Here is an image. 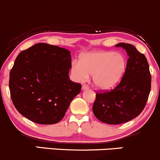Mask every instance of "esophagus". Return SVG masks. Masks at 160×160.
<instances>
[{"mask_svg":"<svg viewBox=\"0 0 160 160\" xmlns=\"http://www.w3.org/2000/svg\"><path fill=\"white\" fill-rule=\"evenodd\" d=\"M88 89H89V87H88V86L85 85V84H83V85H82V90H83V91H85V90Z\"/></svg>","mask_w":160,"mask_h":160,"instance_id":"34e87169","label":"esophagus"}]
</instances>
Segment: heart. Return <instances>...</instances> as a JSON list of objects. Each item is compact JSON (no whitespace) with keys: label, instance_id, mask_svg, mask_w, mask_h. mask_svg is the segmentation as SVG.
Masks as SVG:
<instances>
[{"label":"heart","instance_id":"1","mask_svg":"<svg viewBox=\"0 0 160 160\" xmlns=\"http://www.w3.org/2000/svg\"><path fill=\"white\" fill-rule=\"evenodd\" d=\"M71 73L77 82H84L92 76L96 88L108 90L117 84L126 69L123 55L109 51H94L81 54L79 62L71 64Z\"/></svg>","mask_w":160,"mask_h":160}]
</instances>
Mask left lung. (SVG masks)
I'll return each instance as SVG.
<instances>
[{
    "label": "left lung",
    "instance_id": "1",
    "mask_svg": "<svg viewBox=\"0 0 160 160\" xmlns=\"http://www.w3.org/2000/svg\"><path fill=\"white\" fill-rule=\"evenodd\" d=\"M128 55L123 78L110 91L96 94L93 112L97 119L108 124H121L138 117L147 102L151 76L147 58L134 46L118 43Z\"/></svg>",
    "mask_w": 160,
    "mask_h": 160
}]
</instances>
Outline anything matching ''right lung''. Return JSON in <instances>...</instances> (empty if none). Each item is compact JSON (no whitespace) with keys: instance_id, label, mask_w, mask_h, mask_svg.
Wrapping results in <instances>:
<instances>
[{"instance_id":"right-lung-1","label":"right lung","mask_w":160,"mask_h":160,"mask_svg":"<svg viewBox=\"0 0 160 160\" xmlns=\"http://www.w3.org/2000/svg\"><path fill=\"white\" fill-rule=\"evenodd\" d=\"M70 52L37 43L17 56L9 87L13 105L21 114L39 124H54L64 117L82 85L69 80Z\"/></svg>"}]
</instances>
